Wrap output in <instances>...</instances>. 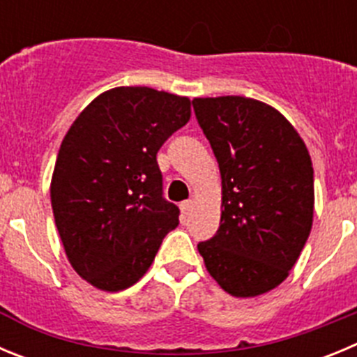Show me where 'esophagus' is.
Listing matches in <instances>:
<instances>
[{
  "instance_id": "34e87169",
  "label": "esophagus",
  "mask_w": 357,
  "mask_h": 357,
  "mask_svg": "<svg viewBox=\"0 0 357 357\" xmlns=\"http://www.w3.org/2000/svg\"><path fill=\"white\" fill-rule=\"evenodd\" d=\"M181 211H182V214H184V218H188V215L191 214V211H192V202L191 200L182 202V204H181Z\"/></svg>"
}]
</instances>
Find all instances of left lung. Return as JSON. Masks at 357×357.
Segmentation results:
<instances>
[{
    "instance_id": "obj_1",
    "label": "left lung",
    "mask_w": 357,
    "mask_h": 357,
    "mask_svg": "<svg viewBox=\"0 0 357 357\" xmlns=\"http://www.w3.org/2000/svg\"><path fill=\"white\" fill-rule=\"evenodd\" d=\"M221 172V223L198 244L208 274L235 297L276 289L313 223V166L292 123L241 96L192 100Z\"/></svg>"
}]
</instances>
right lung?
<instances>
[{"instance_id":"add662e5","label":"right lung","mask_w":357,"mask_h":357,"mask_svg":"<svg viewBox=\"0 0 357 357\" xmlns=\"http://www.w3.org/2000/svg\"><path fill=\"white\" fill-rule=\"evenodd\" d=\"M191 119V100L146 86L100 93L61 142L51 205L70 266L119 292L152 266L178 207L162 196L157 152Z\"/></svg>"}]
</instances>
